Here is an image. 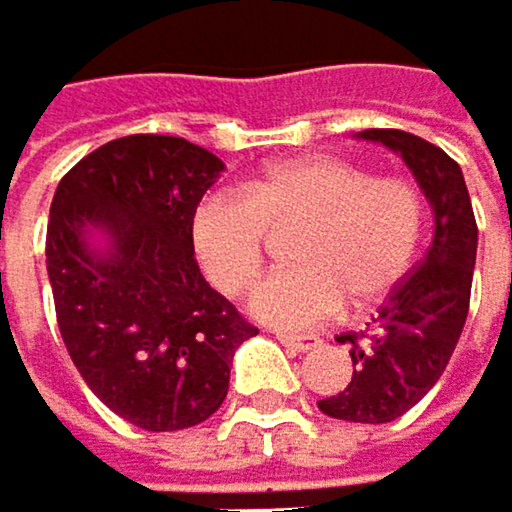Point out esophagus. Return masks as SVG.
I'll return each mask as SVG.
<instances>
[{"label": "esophagus", "instance_id": "34e87169", "mask_svg": "<svg viewBox=\"0 0 512 512\" xmlns=\"http://www.w3.org/2000/svg\"><path fill=\"white\" fill-rule=\"evenodd\" d=\"M276 339L286 345L292 354H301V351H311L317 345L314 335H292V332H276Z\"/></svg>", "mask_w": 512, "mask_h": 512}]
</instances>
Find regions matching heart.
<instances>
[{
	"label": "heart",
	"mask_w": 512,
	"mask_h": 512,
	"mask_svg": "<svg viewBox=\"0 0 512 512\" xmlns=\"http://www.w3.org/2000/svg\"><path fill=\"white\" fill-rule=\"evenodd\" d=\"M423 195L404 177H376L335 155L276 164L242 195H211L192 214V245L208 279L226 295L258 282L267 226L304 223L292 242L298 264L254 292L251 311L286 329H307L342 311L345 298L373 307L407 276L423 236Z\"/></svg>",
	"instance_id": "b5f03b06"
}]
</instances>
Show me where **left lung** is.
<instances>
[{"instance_id":"8db88e82","label":"left lung","mask_w":512,"mask_h":512,"mask_svg":"<svg viewBox=\"0 0 512 512\" xmlns=\"http://www.w3.org/2000/svg\"><path fill=\"white\" fill-rule=\"evenodd\" d=\"M404 158L435 214L432 245L363 332H348L354 373L345 392L317 401L332 420L392 423L441 379L469 311L479 226L463 170L438 145L404 130H363Z\"/></svg>"}]
</instances>
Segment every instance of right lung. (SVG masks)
<instances>
[{"label":"right lung","instance_id":"right-lung-1","mask_svg":"<svg viewBox=\"0 0 512 512\" xmlns=\"http://www.w3.org/2000/svg\"><path fill=\"white\" fill-rule=\"evenodd\" d=\"M220 170L201 145L136 133L77 161L49 208L64 348L92 395L149 432L205 423L230 392L236 348L258 335L195 261L192 214Z\"/></svg>","mask_w":512,"mask_h":512}]
</instances>
